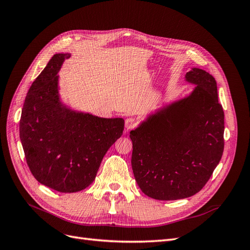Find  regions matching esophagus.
Returning <instances> with one entry per match:
<instances>
[{
    "instance_id": "1",
    "label": "esophagus",
    "mask_w": 250,
    "mask_h": 250,
    "mask_svg": "<svg viewBox=\"0 0 250 250\" xmlns=\"http://www.w3.org/2000/svg\"><path fill=\"white\" fill-rule=\"evenodd\" d=\"M137 126H138L137 120L133 119V118H128V119H126V121H125V128H126L127 130L133 129V128H135Z\"/></svg>"
}]
</instances>
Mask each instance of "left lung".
I'll use <instances>...</instances> for the list:
<instances>
[{
  "label": "left lung",
  "mask_w": 250,
  "mask_h": 250,
  "mask_svg": "<svg viewBox=\"0 0 250 250\" xmlns=\"http://www.w3.org/2000/svg\"><path fill=\"white\" fill-rule=\"evenodd\" d=\"M186 79L196 84L190 96L130 131L134 178L153 199L176 200L198 193L223 154L224 111L215 78L194 67Z\"/></svg>",
  "instance_id": "left-lung-1"
}]
</instances>
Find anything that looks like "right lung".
<instances>
[{
  "label": "right lung",
  "mask_w": 250,
  "mask_h": 250,
  "mask_svg": "<svg viewBox=\"0 0 250 250\" xmlns=\"http://www.w3.org/2000/svg\"><path fill=\"white\" fill-rule=\"evenodd\" d=\"M70 54H55L26 96L20 120L25 158L39 183L62 193L93 183L102 158L124 130V120L103 119L63 107L57 73Z\"/></svg>",
  "instance_id": "1"
}]
</instances>
